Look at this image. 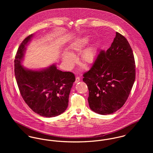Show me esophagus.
<instances>
[{
	"label": "esophagus",
	"instance_id": "1",
	"mask_svg": "<svg viewBox=\"0 0 153 153\" xmlns=\"http://www.w3.org/2000/svg\"><path fill=\"white\" fill-rule=\"evenodd\" d=\"M79 81H80V78L79 77H76V78H75V83H78V82H79Z\"/></svg>",
	"mask_w": 153,
	"mask_h": 153
}]
</instances>
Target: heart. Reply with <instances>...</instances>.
Segmentation results:
<instances>
[{
  "label": "heart",
  "mask_w": 153,
  "mask_h": 153,
  "mask_svg": "<svg viewBox=\"0 0 153 153\" xmlns=\"http://www.w3.org/2000/svg\"><path fill=\"white\" fill-rule=\"evenodd\" d=\"M87 43L86 39H81L71 44L69 46L71 52H65L62 55V60L68 66H72L74 61L75 57L72 54L74 51H79L82 49L84 46ZM97 49L96 48L92 45H91L86 48L82 52L81 55L82 61L86 64L92 63L96 56Z\"/></svg>",
  "instance_id": "1"
}]
</instances>
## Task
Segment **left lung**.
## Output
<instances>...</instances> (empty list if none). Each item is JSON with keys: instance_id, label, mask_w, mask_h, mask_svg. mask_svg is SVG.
<instances>
[{"instance_id": "left-lung-1", "label": "left lung", "mask_w": 153, "mask_h": 153, "mask_svg": "<svg viewBox=\"0 0 153 153\" xmlns=\"http://www.w3.org/2000/svg\"><path fill=\"white\" fill-rule=\"evenodd\" d=\"M83 81L89 90L88 101L94 112L108 115L126 102L135 78V65L130 45L118 32L109 49L101 51Z\"/></svg>"}]
</instances>
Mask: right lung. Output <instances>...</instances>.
<instances>
[{"instance_id":"right-lung-1","label":"right lung","mask_w":153,"mask_h":153,"mask_svg":"<svg viewBox=\"0 0 153 153\" xmlns=\"http://www.w3.org/2000/svg\"><path fill=\"white\" fill-rule=\"evenodd\" d=\"M33 34L20 45L15 59V74L23 99L35 113L45 117L58 116L65 111L75 77L71 72H62L55 64L38 70L23 67L26 46Z\"/></svg>"}]
</instances>
